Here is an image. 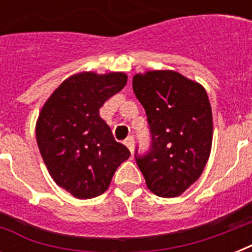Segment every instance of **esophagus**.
I'll list each match as a JSON object with an SVG mask.
<instances>
[{"label":"esophagus","instance_id":"34e87169","mask_svg":"<svg viewBox=\"0 0 252 252\" xmlns=\"http://www.w3.org/2000/svg\"><path fill=\"white\" fill-rule=\"evenodd\" d=\"M124 144H126V148L130 150V153H133V149H134V138H133V136H128V137L126 138Z\"/></svg>","mask_w":252,"mask_h":252}]
</instances>
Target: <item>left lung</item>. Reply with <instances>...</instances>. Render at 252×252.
<instances>
[{
  "mask_svg": "<svg viewBox=\"0 0 252 252\" xmlns=\"http://www.w3.org/2000/svg\"><path fill=\"white\" fill-rule=\"evenodd\" d=\"M132 86L152 134L149 150H136L137 166L153 193L176 197L199 179L211 154L213 119L207 91L172 70L136 74Z\"/></svg>",
  "mask_w": 252,
  "mask_h": 252,
  "instance_id": "obj_1",
  "label": "left lung"
}]
</instances>
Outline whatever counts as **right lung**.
<instances>
[{"label":"right lung","mask_w":252,"mask_h":252,"mask_svg":"<svg viewBox=\"0 0 252 252\" xmlns=\"http://www.w3.org/2000/svg\"><path fill=\"white\" fill-rule=\"evenodd\" d=\"M126 84L124 73L86 72L65 80L41 108L36 141L49 174L77 199L106 191L130 152L99 116L107 99Z\"/></svg>","instance_id":"right-lung-1"}]
</instances>
